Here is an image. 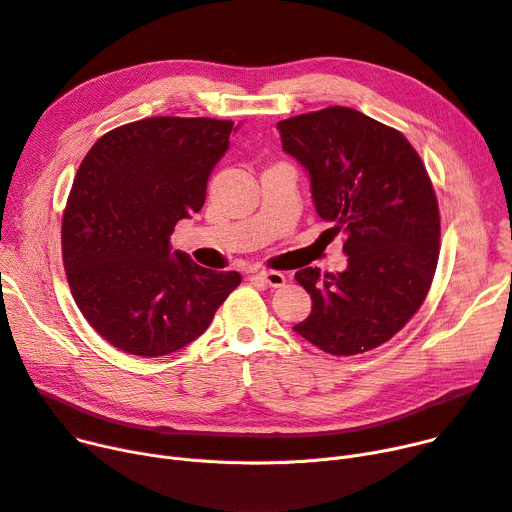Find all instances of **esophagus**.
<instances>
[{"label": "esophagus", "instance_id": "34e87169", "mask_svg": "<svg viewBox=\"0 0 512 512\" xmlns=\"http://www.w3.org/2000/svg\"><path fill=\"white\" fill-rule=\"evenodd\" d=\"M269 288H282L286 284V276L282 271H259L257 274Z\"/></svg>", "mask_w": 512, "mask_h": 512}]
</instances>
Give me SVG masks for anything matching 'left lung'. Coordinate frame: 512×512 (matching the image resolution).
<instances>
[{
  "mask_svg": "<svg viewBox=\"0 0 512 512\" xmlns=\"http://www.w3.org/2000/svg\"><path fill=\"white\" fill-rule=\"evenodd\" d=\"M278 131L348 255L335 276L296 271L313 309L292 329L333 356L368 352L414 317L434 278L440 218L426 168L397 129L348 107L280 121Z\"/></svg>",
  "mask_w": 512,
  "mask_h": 512,
  "instance_id": "obj_1",
  "label": "left lung"
}]
</instances>
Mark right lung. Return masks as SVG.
Listing matches in <instances>:
<instances>
[{"label": "right lung", "instance_id": "1", "mask_svg": "<svg viewBox=\"0 0 512 512\" xmlns=\"http://www.w3.org/2000/svg\"><path fill=\"white\" fill-rule=\"evenodd\" d=\"M232 121L152 117L117 127L82 160L61 222L63 267L86 321L144 358L177 352L241 284L238 271L170 251V234L206 201Z\"/></svg>", "mask_w": 512, "mask_h": 512}]
</instances>
